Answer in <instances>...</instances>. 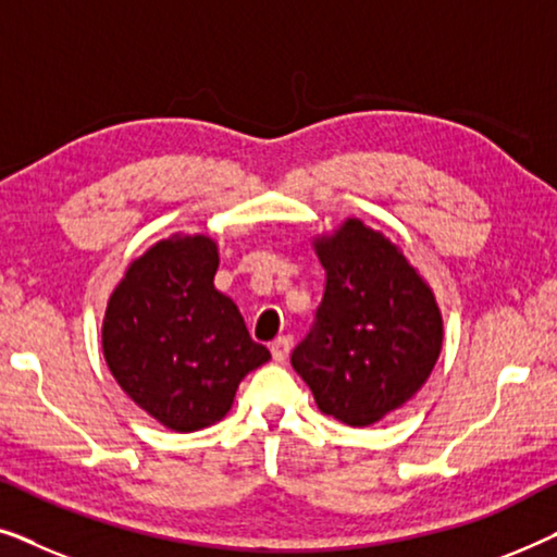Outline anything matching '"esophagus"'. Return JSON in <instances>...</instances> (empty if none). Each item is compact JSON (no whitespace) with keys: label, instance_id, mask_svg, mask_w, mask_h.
<instances>
[{"label":"esophagus","instance_id":"esophagus-1","mask_svg":"<svg viewBox=\"0 0 557 557\" xmlns=\"http://www.w3.org/2000/svg\"><path fill=\"white\" fill-rule=\"evenodd\" d=\"M292 345H294L292 334H284V337L273 339V342H271V355H273V360L284 362L286 357H288V352H292Z\"/></svg>","mask_w":557,"mask_h":557}]
</instances>
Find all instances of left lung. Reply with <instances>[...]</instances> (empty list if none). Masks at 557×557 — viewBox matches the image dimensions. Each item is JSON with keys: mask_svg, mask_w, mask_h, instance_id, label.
I'll return each mask as SVG.
<instances>
[{"mask_svg": "<svg viewBox=\"0 0 557 557\" xmlns=\"http://www.w3.org/2000/svg\"><path fill=\"white\" fill-rule=\"evenodd\" d=\"M324 294L292 352L322 413L370 425L421 391L444 324L431 288L406 256L360 220L317 240Z\"/></svg>", "mask_w": 557, "mask_h": 557, "instance_id": "8db88e82", "label": "left lung"}]
</instances>
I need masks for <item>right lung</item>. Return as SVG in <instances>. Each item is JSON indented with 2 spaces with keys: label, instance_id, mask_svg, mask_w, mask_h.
Listing matches in <instances>:
<instances>
[{
  "label": "right lung",
  "instance_id": "1",
  "mask_svg": "<svg viewBox=\"0 0 557 557\" xmlns=\"http://www.w3.org/2000/svg\"><path fill=\"white\" fill-rule=\"evenodd\" d=\"M218 248L205 235L162 240L111 294L103 355L124 393L172 431L220 421L250 370L271 360L235 304L215 288Z\"/></svg>",
  "mask_w": 557,
  "mask_h": 557
}]
</instances>
